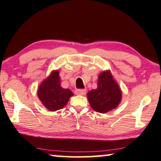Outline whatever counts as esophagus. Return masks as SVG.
Wrapping results in <instances>:
<instances>
[{
  "label": "esophagus",
  "mask_w": 161,
  "mask_h": 161,
  "mask_svg": "<svg viewBox=\"0 0 161 161\" xmlns=\"http://www.w3.org/2000/svg\"><path fill=\"white\" fill-rule=\"evenodd\" d=\"M75 94L77 95H81V96H83L86 94V90L85 89H76Z\"/></svg>",
  "instance_id": "esophagus-1"
}]
</instances>
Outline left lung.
Returning <instances> with one entry per match:
<instances>
[{
	"mask_svg": "<svg viewBox=\"0 0 161 161\" xmlns=\"http://www.w3.org/2000/svg\"><path fill=\"white\" fill-rule=\"evenodd\" d=\"M91 107L99 113H107L116 108L121 102L122 92L109 70L101 72L97 88L87 93Z\"/></svg>",
	"mask_w": 161,
	"mask_h": 161,
	"instance_id": "left-lung-1",
	"label": "left lung"
}]
</instances>
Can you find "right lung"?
I'll use <instances>...</instances> for the list:
<instances>
[{"label":"right lung","mask_w":161,"mask_h":161,"mask_svg":"<svg viewBox=\"0 0 161 161\" xmlns=\"http://www.w3.org/2000/svg\"><path fill=\"white\" fill-rule=\"evenodd\" d=\"M73 95L70 89H64L61 86L59 70L52 71L50 75L42 81L37 89V97L40 102L50 111L63 108Z\"/></svg>","instance_id":"obj_1"}]
</instances>
